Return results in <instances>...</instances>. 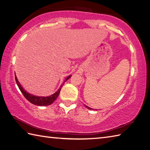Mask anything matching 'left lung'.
<instances>
[{
    "label": "left lung",
    "mask_w": 150,
    "mask_h": 150,
    "mask_svg": "<svg viewBox=\"0 0 150 150\" xmlns=\"http://www.w3.org/2000/svg\"><path fill=\"white\" fill-rule=\"evenodd\" d=\"M85 106L86 107V108H87V109H92V110H94V109H93V108H90L89 107H88V106H87V105H85ZM96 110H97V109H96Z\"/></svg>",
    "instance_id": "1"
}]
</instances>
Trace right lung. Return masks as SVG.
I'll list each match as a JSON object with an SVG mask.
<instances>
[{
    "instance_id": "obj_1",
    "label": "right lung",
    "mask_w": 150,
    "mask_h": 150,
    "mask_svg": "<svg viewBox=\"0 0 150 150\" xmlns=\"http://www.w3.org/2000/svg\"><path fill=\"white\" fill-rule=\"evenodd\" d=\"M71 77V75H70L68 76V77L66 78L65 80L64 81V82L62 85H61L59 89H58L56 93H54L53 94H52V95L49 96H35V95H33V94L28 93L27 91H26L24 89L22 86H21V83H19V81H18L16 75H15V81H16L17 85H18V87H19L21 93H23L24 96L26 98V99L28 100L30 103L39 106H47V105H51L52 103L54 101L57 99V96H59L60 91L62 89L64 83H65L66 81L68 80V79Z\"/></svg>"
}]
</instances>
